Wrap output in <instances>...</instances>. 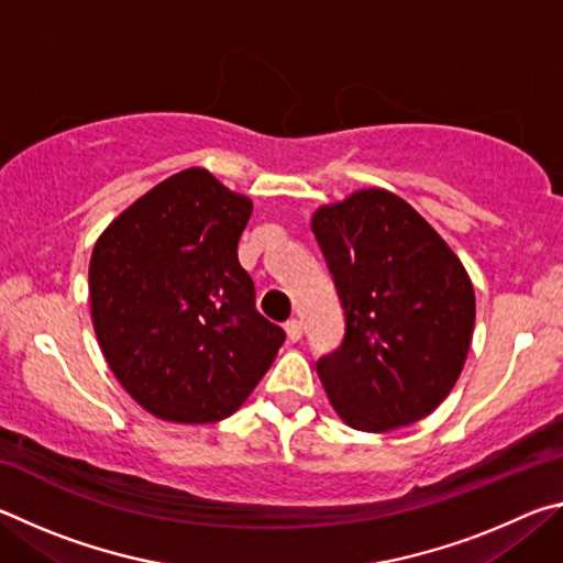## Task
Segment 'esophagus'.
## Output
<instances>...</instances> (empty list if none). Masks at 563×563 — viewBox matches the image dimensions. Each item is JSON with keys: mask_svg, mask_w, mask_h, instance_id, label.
Wrapping results in <instances>:
<instances>
[{"mask_svg": "<svg viewBox=\"0 0 563 563\" xmlns=\"http://www.w3.org/2000/svg\"><path fill=\"white\" fill-rule=\"evenodd\" d=\"M285 332H288L290 342H298L302 338V322L298 318H290L288 322H285Z\"/></svg>", "mask_w": 563, "mask_h": 563, "instance_id": "obj_1", "label": "esophagus"}]
</instances>
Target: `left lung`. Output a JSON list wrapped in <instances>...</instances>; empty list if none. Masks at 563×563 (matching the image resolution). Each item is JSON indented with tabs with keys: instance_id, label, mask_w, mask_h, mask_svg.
I'll return each instance as SVG.
<instances>
[{
	"instance_id": "8db88e82",
	"label": "left lung",
	"mask_w": 563,
	"mask_h": 563,
	"mask_svg": "<svg viewBox=\"0 0 563 563\" xmlns=\"http://www.w3.org/2000/svg\"><path fill=\"white\" fill-rule=\"evenodd\" d=\"M312 233L345 310L338 350L318 360L350 427L412 424L452 393L474 330V288L460 258L402 198L352 194L312 216Z\"/></svg>"
}]
</instances>
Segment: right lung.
<instances>
[{
	"mask_svg": "<svg viewBox=\"0 0 563 563\" xmlns=\"http://www.w3.org/2000/svg\"><path fill=\"white\" fill-rule=\"evenodd\" d=\"M253 203L203 168L151 188L93 245L91 318L123 389L168 422L231 417L285 340L238 263Z\"/></svg>",
	"mask_w": 563,
	"mask_h": 563,
	"instance_id": "1",
	"label": "right lung"
}]
</instances>
